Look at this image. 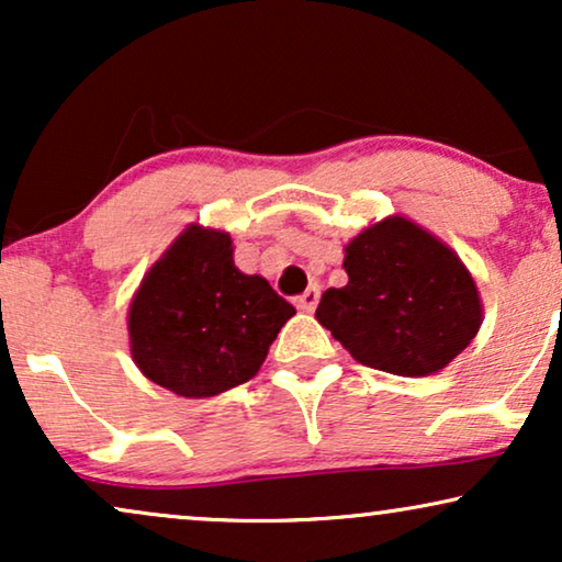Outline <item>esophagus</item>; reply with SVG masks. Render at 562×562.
<instances>
[{
  "label": "esophagus",
  "mask_w": 562,
  "mask_h": 562,
  "mask_svg": "<svg viewBox=\"0 0 562 562\" xmlns=\"http://www.w3.org/2000/svg\"><path fill=\"white\" fill-rule=\"evenodd\" d=\"M319 304V286H310L302 296H296V310L314 312Z\"/></svg>",
  "instance_id": "esophagus-1"
}]
</instances>
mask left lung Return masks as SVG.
Here are the masks:
<instances>
[{
    "mask_svg": "<svg viewBox=\"0 0 562 562\" xmlns=\"http://www.w3.org/2000/svg\"><path fill=\"white\" fill-rule=\"evenodd\" d=\"M348 283L327 289L322 327L358 363L429 375L460 356L481 327L479 289L448 245L404 217L368 227L345 248Z\"/></svg>",
    "mask_w": 562,
    "mask_h": 562,
    "instance_id": "8db88e82",
    "label": "left lung"
}]
</instances>
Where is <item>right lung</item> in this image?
I'll return each instance as SVG.
<instances>
[{
  "label": "right lung",
  "mask_w": 562,
  "mask_h": 562,
  "mask_svg": "<svg viewBox=\"0 0 562 562\" xmlns=\"http://www.w3.org/2000/svg\"><path fill=\"white\" fill-rule=\"evenodd\" d=\"M296 310L233 263V240L191 225L130 304V348L153 383L187 398L250 381Z\"/></svg>",
  "instance_id": "right-lung-1"
}]
</instances>
